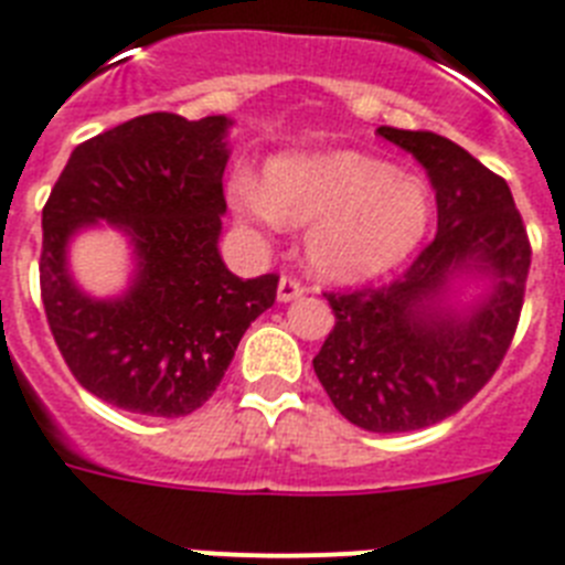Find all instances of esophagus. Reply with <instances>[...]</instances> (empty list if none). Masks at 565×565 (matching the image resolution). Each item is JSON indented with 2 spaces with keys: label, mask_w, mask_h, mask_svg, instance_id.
I'll return each mask as SVG.
<instances>
[{
  "label": "esophagus",
  "mask_w": 565,
  "mask_h": 565,
  "mask_svg": "<svg viewBox=\"0 0 565 565\" xmlns=\"http://www.w3.org/2000/svg\"><path fill=\"white\" fill-rule=\"evenodd\" d=\"M302 294H306V286H302L300 279H291V277L279 279V286H277L279 302H291V300H297V297H302Z\"/></svg>",
  "instance_id": "esophagus-1"
}]
</instances>
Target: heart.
<instances>
[{
  "label": "heart",
  "mask_w": 565,
  "mask_h": 565,
  "mask_svg": "<svg viewBox=\"0 0 565 565\" xmlns=\"http://www.w3.org/2000/svg\"><path fill=\"white\" fill-rule=\"evenodd\" d=\"M227 195L245 222L309 227L306 263L329 282L390 271L430 225V190L422 179L352 149L279 156L265 167L263 188L236 172Z\"/></svg>",
  "instance_id": "heart-1"
}]
</instances>
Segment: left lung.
<instances>
[{"mask_svg": "<svg viewBox=\"0 0 565 565\" xmlns=\"http://www.w3.org/2000/svg\"><path fill=\"white\" fill-rule=\"evenodd\" d=\"M427 170L439 231L386 286L326 294L334 329L315 372L343 418L370 433H409L454 416L505 358L523 309L531 245L505 179L436 132L377 126ZM456 278H484L461 310Z\"/></svg>", "mask_w": 565, "mask_h": 565, "instance_id": "left-lung-1", "label": "left lung"}]
</instances>
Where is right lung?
<instances>
[{
  "mask_svg": "<svg viewBox=\"0 0 565 565\" xmlns=\"http://www.w3.org/2000/svg\"><path fill=\"white\" fill-rule=\"evenodd\" d=\"M225 115L152 111L74 147L42 207L40 288L72 375L111 407L156 418L199 409L242 334L277 300V274L239 279L218 254ZM106 221L134 245L124 295L100 301L67 271V242Z\"/></svg>",
  "mask_w": 565,
  "mask_h": 565,
  "instance_id": "add662e5",
  "label": "right lung"
}]
</instances>
